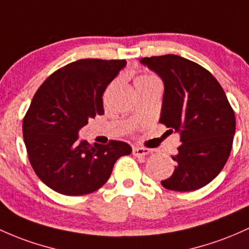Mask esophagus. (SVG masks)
Returning a JSON list of instances; mask_svg holds the SVG:
<instances>
[{
    "instance_id": "esophagus-1",
    "label": "esophagus",
    "mask_w": 249,
    "mask_h": 249,
    "mask_svg": "<svg viewBox=\"0 0 249 249\" xmlns=\"http://www.w3.org/2000/svg\"><path fill=\"white\" fill-rule=\"evenodd\" d=\"M133 156L136 157H144V156H147L149 154H151V150L146 149V147H133V151H132Z\"/></svg>"
}]
</instances>
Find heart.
<instances>
[{"instance_id": "heart-1", "label": "heart", "mask_w": 249, "mask_h": 249, "mask_svg": "<svg viewBox=\"0 0 249 249\" xmlns=\"http://www.w3.org/2000/svg\"><path fill=\"white\" fill-rule=\"evenodd\" d=\"M146 79H154L152 76H147V75H144V76H141V78L138 79V80H146ZM137 80V81H138Z\"/></svg>"}]
</instances>
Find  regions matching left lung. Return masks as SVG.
<instances>
[{
	"label": "left lung",
	"mask_w": 249,
	"mask_h": 249,
	"mask_svg": "<svg viewBox=\"0 0 249 249\" xmlns=\"http://www.w3.org/2000/svg\"><path fill=\"white\" fill-rule=\"evenodd\" d=\"M164 84L160 122L179 135L175 171L162 185L193 191L210 183L225 166L235 135V116L225 91L200 65L166 54L139 60Z\"/></svg>",
	"instance_id": "1"
}]
</instances>
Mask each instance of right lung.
Segmentation results:
<instances>
[{
    "label": "right lung",
    "mask_w": 249,
    "mask_h": 249,
    "mask_svg": "<svg viewBox=\"0 0 249 249\" xmlns=\"http://www.w3.org/2000/svg\"><path fill=\"white\" fill-rule=\"evenodd\" d=\"M125 66V60H78L53 73L33 98L24 145L35 174L56 193H93L110 178L116 160L132 152L125 142L91 146L79 138L89 118L104 114V91Z\"/></svg>",
    "instance_id": "add662e5"
}]
</instances>
